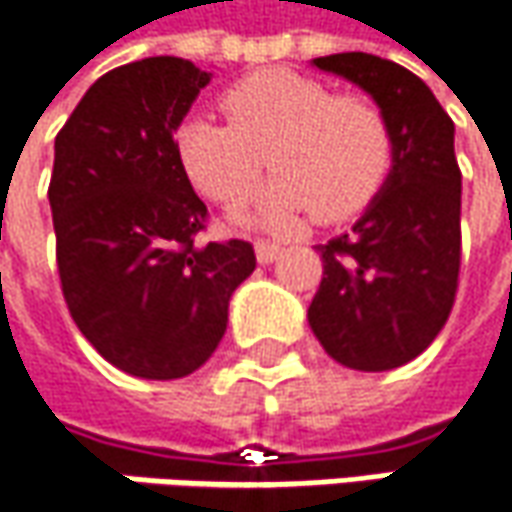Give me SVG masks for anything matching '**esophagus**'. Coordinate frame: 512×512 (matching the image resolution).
<instances>
[{
	"mask_svg": "<svg viewBox=\"0 0 512 512\" xmlns=\"http://www.w3.org/2000/svg\"><path fill=\"white\" fill-rule=\"evenodd\" d=\"M255 252L260 263H272V260L280 255V243H272V240H257Z\"/></svg>",
	"mask_w": 512,
	"mask_h": 512,
	"instance_id": "esophagus-1",
	"label": "esophagus"
}]
</instances>
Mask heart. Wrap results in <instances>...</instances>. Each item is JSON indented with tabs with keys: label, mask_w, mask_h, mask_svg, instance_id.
<instances>
[{
	"label": "heart",
	"mask_w": 512,
	"mask_h": 512,
	"mask_svg": "<svg viewBox=\"0 0 512 512\" xmlns=\"http://www.w3.org/2000/svg\"><path fill=\"white\" fill-rule=\"evenodd\" d=\"M220 105L229 123L191 117L177 128V157L194 189L234 206L252 194L266 154L278 177L243 220L280 229L315 212L338 223L367 209L392 168L387 114L364 94L269 68L229 85Z\"/></svg>",
	"instance_id": "obj_1"
}]
</instances>
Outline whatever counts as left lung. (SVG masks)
<instances>
[{
  "label": "left lung",
  "mask_w": 512,
  "mask_h": 512,
  "mask_svg": "<svg viewBox=\"0 0 512 512\" xmlns=\"http://www.w3.org/2000/svg\"><path fill=\"white\" fill-rule=\"evenodd\" d=\"M315 65L361 85L381 105L392 128V171L352 232L318 246L323 278L309 326L338 364L384 372L433 344L456 303V125L404 65L361 51L318 56Z\"/></svg>",
  "instance_id": "1"
}]
</instances>
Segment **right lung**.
Here are the masks:
<instances>
[{
  "instance_id": "obj_1",
  "label": "right lung",
  "mask_w": 512,
  "mask_h": 512,
  "mask_svg": "<svg viewBox=\"0 0 512 512\" xmlns=\"http://www.w3.org/2000/svg\"><path fill=\"white\" fill-rule=\"evenodd\" d=\"M209 74L148 56L100 77L54 143L48 200L68 312L108 364L148 381L200 369L255 272L249 240L197 246L209 209L174 131Z\"/></svg>"
}]
</instances>
